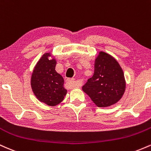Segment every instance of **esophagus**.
I'll use <instances>...</instances> for the list:
<instances>
[{"instance_id": "obj_1", "label": "esophagus", "mask_w": 151, "mask_h": 151, "mask_svg": "<svg viewBox=\"0 0 151 151\" xmlns=\"http://www.w3.org/2000/svg\"><path fill=\"white\" fill-rule=\"evenodd\" d=\"M74 79H67L66 80V84L69 88H74Z\"/></svg>"}]
</instances>
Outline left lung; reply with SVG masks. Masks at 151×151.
<instances>
[{"label": "left lung", "instance_id": "1", "mask_svg": "<svg viewBox=\"0 0 151 151\" xmlns=\"http://www.w3.org/2000/svg\"><path fill=\"white\" fill-rule=\"evenodd\" d=\"M82 90L98 107L117 103L126 90L124 71L117 60L105 52H99L92 77L88 79Z\"/></svg>", "mask_w": 151, "mask_h": 151}]
</instances>
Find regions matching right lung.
Returning a JSON list of instances; mask_svg holds the SVG:
<instances>
[{"instance_id": "right-lung-1", "label": "right lung", "mask_w": 151, "mask_h": 151, "mask_svg": "<svg viewBox=\"0 0 151 151\" xmlns=\"http://www.w3.org/2000/svg\"><path fill=\"white\" fill-rule=\"evenodd\" d=\"M56 64V58L50 52L43 54L35 66L30 79L35 96L50 106L61 103L67 92L63 77L55 70Z\"/></svg>"}]
</instances>
